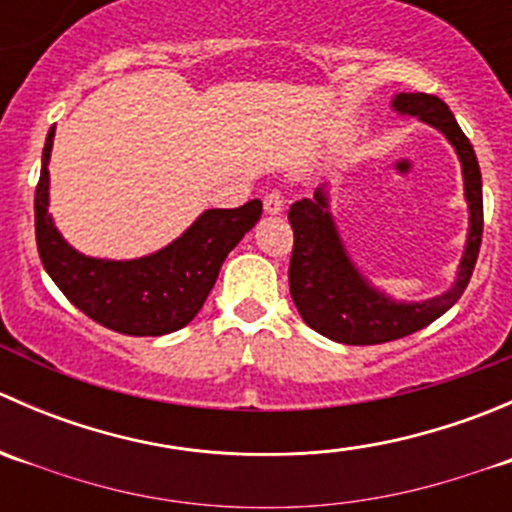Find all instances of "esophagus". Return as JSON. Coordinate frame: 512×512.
Returning <instances> with one entry per match:
<instances>
[{
	"label": "esophagus",
	"instance_id": "34e87169",
	"mask_svg": "<svg viewBox=\"0 0 512 512\" xmlns=\"http://www.w3.org/2000/svg\"><path fill=\"white\" fill-rule=\"evenodd\" d=\"M262 203H265L267 215H280L285 210V195H282V190H270Z\"/></svg>",
	"mask_w": 512,
	"mask_h": 512
}]
</instances>
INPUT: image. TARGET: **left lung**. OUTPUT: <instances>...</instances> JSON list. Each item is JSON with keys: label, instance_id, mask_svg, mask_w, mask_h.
<instances>
[{"label": "left lung", "instance_id": "1", "mask_svg": "<svg viewBox=\"0 0 512 512\" xmlns=\"http://www.w3.org/2000/svg\"><path fill=\"white\" fill-rule=\"evenodd\" d=\"M394 108L431 123L453 143L463 163L471 232H468L456 285L446 294L414 304L391 302L389 297L366 285L364 277L354 270L352 260L339 242L322 188L314 193V200L302 198L289 205L287 218L294 232L292 257H289V294L297 312L314 332L342 344L364 347V344L394 342L436 322L466 292L483 240V183H480L476 151L453 118L451 108L431 94H399L394 98Z\"/></svg>", "mask_w": 512, "mask_h": 512}]
</instances>
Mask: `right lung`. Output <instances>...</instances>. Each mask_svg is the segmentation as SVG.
<instances>
[{
	"label": "right lung",
	"instance_id": "right-lung-1",
	"mask_svg": "<svg viewBox=\"0 0 512 512\" xmlns=\"http://www.w3.org/2000/svg\"><path fill=\"white\" fill-rule=\"evenodd\" d=\"M51 146L54 128L41 156L34 225L41 265L56 287L86 317L128 337H160L185 327L208 299L227 252L260 220V200L232 210H208L165 250L141 260L84 257L66 245L46 213Z\"/></svg>",
	"mask_w": 512,
	"mask_h": 512
}]
</instances>
